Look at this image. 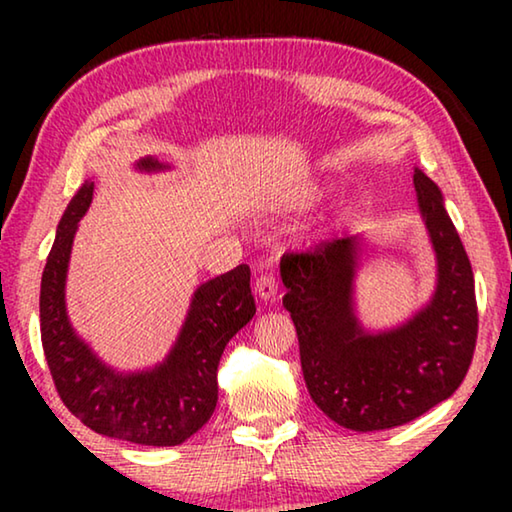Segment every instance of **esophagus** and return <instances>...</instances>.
<instances>
[{
	"instance_id": "obj_1",
	"label": "esophagus",
	"mask_w": 512,
	"mask_h": 512,
	"mask_svg": "<svg viewBox=\"0 0 512 512\" xmlns=\"http://www.w3.org/2000/svg\"><path fill=\"white\" fill-rule=\"evenodd\" d=\"M255 291L264 302H273L275 296H277V277H275V273H271V271L259 273L257 280H255Z\"/></svg>"
}]
</instances>
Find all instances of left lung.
<instances>
[{
    "mask_svg": "<svg viewBox=\"0 0 512 512\" xmlns=\"http://www.w3.org/2000/svg\"><path fill=\"white\" fill-rule=\"evenodd\" d=\"M413 185L438 259V287L409 323L366 334L352 311L359 237L320 241L280 262L282 298L298 332L311 400L352 431L400 427L452 397L470 370L479 334L474 273L431 178Z\"/></svg>",
    "mask_w": 512,
    "mask_h": 512,
    "instance_id": "obj_1",
    "label": "left lung"
}]
</instances>
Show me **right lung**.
<instances>
[{"label":"right lung","instance_id":"1","mask_svg":"<svg viewBox=\"0 0 512 512\" xmlns=\"http://www.w3.org/2000/svg\"><path fill=\"white\" fill-rule=\"evenodd\" d=\"M140 169H162L146 158ZM94 185L85 183L58 223L40 284V339L60 400L85 427L135 445L173 447L210 420L219 400V361L225 345L255 316L250 268L205 282L167 361L137 375H119L74 334L65 311V275L76 225L88 212Z\"/></svg>","mask_w":512,"mask_h":512}]
</instances>
